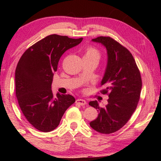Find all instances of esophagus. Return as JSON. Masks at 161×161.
Here are the masks:
<instances>
[{"label": "esophagus", "instance_id": "esophagus-1", "mask_svg": "<svg viewBox=\"0 0 161 161\" xmlns=\"http://www.w3.org/2000/svg\"><path fill=\"white\" fill-rule=\"evenodd\" d=\"M76 104H78L80 106H84L86 104V102L85 100L81 99H77L76 100Z\"/></svg>", "mask_w": 161, "mask_h": 161}]
</instances>
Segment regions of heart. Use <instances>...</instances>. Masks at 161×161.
<instances>
[{"label": "heart", "mask_w": 161, "mask_h": 161, "mask_svg": "<svg viewBox=\"0 0 161 161\" xmlns=\"http://www.w3.org/2000/svg\"><path fill=\"white\" fill-rule=\"evenodd\" d=\"M99 52L96 48L93 47H89L86 49L84 57H94V58H97L99 59Z\"/></svg>", "instance_id": "obj_1"}]
</instances>
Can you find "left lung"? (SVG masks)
<instances>
[{"mask_svg": "<svg viewBox=\"0 0 161 161\" xmlns=\"http://www.w3.org/2000/svg\"><path fill=\"white\" fill-rule=\"evenodd\" d=\"M92 41L101 43L107 50V65L101 91L108 96V103L100 107L97 101L89 104L97 109V118L90 122L96 131L109 134L121 129L134 112L140 99L142 80L132 54L110 37L100 36Z\"/></svg>", "mask_w": 161, "mask_h": 161, "instance_id": "1", "label": "left lung"}]
</instances>
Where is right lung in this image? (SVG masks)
I'll list each match as a JSON object with an SVG mask.
<instances>
[{"label": "right lung", "mask_w": 161, "mask_h": 161, "mask_svg": "<svg viewBox=\"0 0 161 161\" xmlns=\"http://www.w3.org/2000/svg\"><path fill=\"white\" fill-rule=\"evenodd\" d=\"M82 40L48 35L30 47L18 62L15 76L18 104L29 123L40 131L56 129L65 111L75 102L69 94L54 97L52 82L61 56Z\"/></svg>", "instance_id": "obj_1"}]
</instances>
